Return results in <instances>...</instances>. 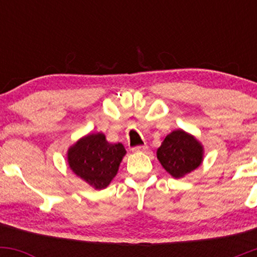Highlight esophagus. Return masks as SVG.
<instances>
[{
  "label": "esophagus",
  "instance_id": "esophagus-1",
  "mask_svg": "<svg viewBox=\"0 0 257 257\" xmlns=\"http://www.w3.org/2000/svg\"><path fill=\"white\" fill-rule=\"evenodd\" d=\"M147 149H149V147H147V145H140V146L133 147L132 151L133 152H146Z\"/></svg>",
  "mask_w": 257,
  "mask_h": 257
}]
</instances>
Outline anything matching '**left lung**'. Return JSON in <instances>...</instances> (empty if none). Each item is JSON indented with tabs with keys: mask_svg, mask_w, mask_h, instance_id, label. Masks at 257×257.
<instances>
[{
	"mask_svg": "<svg viewBox=\"0 0 257 257\" xmlns=\"http://www.w3.org/2000/svg\"><path fill=\"white\" fill-rule=\"evenodd\" d=\"M202 144L193 135L178 129L168 134L157 150V158L162 167L173 178H184L197 169L203 162Z\"/></svg>",
	"mask_w": 257,
	"mask_h": 257,
	"instance_id": "1",
	"label": "left lung"
}]
</instances>
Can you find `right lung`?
<instances>
[{
    "label": "right lung",
    "instance_id": "add662e5",
    "mask_svg": "<svg viewBox=\"0 0 257 257\" xmlns=\"http://www.w3.org/2000/svg\"><path fill=\"white\" fill-rule=\"evenodd\" d=\"M126 153L122 144H110L102 133L81 138L67 151L70 169L95 190L106 188Z\"/></svg>",
    "mask_w": 257,
    "mask_h": 257
}]
</instances>
